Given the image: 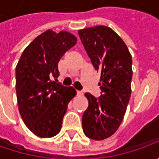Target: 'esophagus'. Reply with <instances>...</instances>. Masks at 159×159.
I'll return each instance as SVG.
<instances>
[{"mask_svg":"<svg viewBox=\"0 0 159 159\" xmlns=\"http://www.w3.org/2000/svg\"><path fill=\"white\" fill-rule=\"evenodd\" d=\"M83 92L82 91H77V96H82Z\"/></svg>","mask_w":159,"mask_h":159,"instance_id":"34e87169","label":"esophagus"}]
</instances>
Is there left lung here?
<instances>
[{
  "mask_svg": "<svg viewBox=\"0 0 159 159\" xmlns=\"http://www.w3.org/2000/svg\"><path fill=\"white\" fill-rule=\"evenodd\" d=\"M80 38L95 69L101 73V95L85 96L89 107L83 113V132L101 141L118 130L131 96L132 57L123 40L104 25L80 30Z\"/></svg>",
  "mask_w": 159,
  "mask_h": 159,
  "instance_id": "obj_1",
  "label": "left lung"
}]
</instances>
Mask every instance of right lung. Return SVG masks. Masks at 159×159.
Wrapping results in <instances>:
<instances>
[{
	"instance_id": "obj_1",
	"label": "right lung",
	"mask_w": 159,
	"mask_h": 159,
	"mask_svg": "<svg viewBox=\"0 0 159 159\" xmlns=\"http://www.w3.org/2000/svg\"><path fill=\"white\" fill-rule=\"evenodd\" d=\"M76 43L73 34L65 31L57 34L49 29L26 47L16 64L19 112L29 130L39 137L57 134L68 103L76 95L73 88L56 82L59 76L58 62Z\"/></svg>"
}]
</instances>
